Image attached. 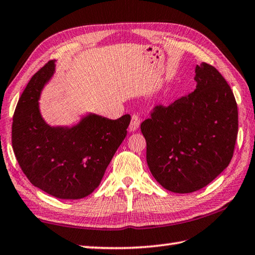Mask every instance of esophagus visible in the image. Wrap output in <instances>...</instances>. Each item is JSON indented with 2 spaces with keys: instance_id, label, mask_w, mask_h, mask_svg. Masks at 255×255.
Instances as JSON below:
<instances>
[{
  "instance_id": "34e87169",
  "label": "esophagus",
  "mask_w": 255,
  "mask_h": 255,
  "mask_svg": "<svg viewBox=\"0 0 255 255\" xmlns=\"http://www.w3.org/2000/svg\"><path fill=\"white\" fill-rule=\"evenodd\" d=\"M139 125H140V118H139L138 115L133 114L131 116V122L130 125H129V130L130 131H136L139 128Z\"/></svg>"
}]
</instances>
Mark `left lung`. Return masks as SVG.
<instances>
[{
	"instance_id": "8db88e82",
	"label": "left lung",
	"mask_w": 255,
	"mask_h": 255,
	"mask_svg": "<svg viewBox=\"0 0 255 255\" xmlns=\"http://www.w3.org/2000/svg\"><path fill=\"white\" fill-rule=\"evenodd\" d=\"M197 88L188 97L157 105L140 125L147 163L169 191L200 190L226 169L238 136V106L226 79L207 63L196 66Z\"/></svg>"
}]
</instances>
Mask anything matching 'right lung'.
<instances>
[{
  "mask_svg": "<svg viewBox=\"0 0 255 255\" xmlns=\"http://www.w3.org/2000/svg\"><path fill=\"white\" fill-rule=\"evenodd\" d=\"M49 61L33 75L18 99L12 125V146L33 186L53 197L76 200L91 194L126 137L130 115L116 121L88 115L72 128L43 121L38 98L55 69Z\"/></svg>",
  "mask_w": 255,
  "mask_h": 255,
  "instance_id": "obj_1",
  "label": "right lung"
}]
</instances>
